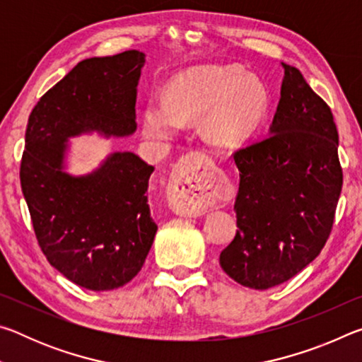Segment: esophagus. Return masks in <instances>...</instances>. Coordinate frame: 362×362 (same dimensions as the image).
<instances>
[{
	"label": "esophagus",
	"instance_id": "34e87169",
	"mask_svg": "<svg viewBox=\"0 0 362 362\" xmlns=\"http://www.w3.org/2000/svg\"><path fill=\"white\" fill-rule=\"evenodd\" d=\"M173 206L182 216H201L220 196L214 169L201 153H192L185 158L182 168L170 182Z\"/></svg>",
	"mask_w": 362,
	"mask_h": 362
}]
</instances>
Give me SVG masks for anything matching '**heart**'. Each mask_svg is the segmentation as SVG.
Here are the masks:
<instances>
[{
  "label": "heart",
  "mask_w": 362,
  "mask_h": 362,
  "mask_svg": "<svg viewBox=\"0 0 362 362\" xmlns=\"http://www.w3.org/2000/svg\"><path fill=\"white\" fill-rule=\"evenodd\" d=\"M267 107V90L255 76L238 66H198L170 83L168 99L150 97L144 126L148 136L168 139L182 121L203 115L201 129L211 144L236 146L260 126Z\"/></svg>",
  "instance_id": "heart-1"
}]
</instances>
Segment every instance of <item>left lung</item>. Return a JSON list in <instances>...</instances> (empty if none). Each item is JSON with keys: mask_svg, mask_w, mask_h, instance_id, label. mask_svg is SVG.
Instances as JSON below:
<instances>
[{"mask_svg": "<svg viewBox=\"0 0 362 362\" xmlns=\"http://www.w3.org/2000/svg\"><path fill=\"white\" fill-rule=\"evenodd\" d=\"M283 69L269 136L233 153L238 231L220 254L231 279L259 291L286 283L320 255L343 183L332 112L296 66Z\"/></svg>", "mask_w": 362, "mask_h": 362, "instance_id": "obj_1", "label": "left lung"}]
</instances>
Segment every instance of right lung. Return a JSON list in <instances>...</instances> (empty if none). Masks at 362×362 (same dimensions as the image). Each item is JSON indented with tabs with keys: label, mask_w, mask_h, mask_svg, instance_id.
Masks as SVG:
<instances>
[{
	"label": "right lung",
	"mask_w": 362,
	"mask_h": 362,
	"mask_svg": "<svg viewBox=\"0 0 362 362\" xmlns=\"http://www.w3.org/2000/svg\"><path fill=\"white\" fill-rule=\"evenodd\" d=\"M145 54L124 51L79 62L32 110L21 185L47 262L89 291L124 286L142 269L158 225L148 204L155 168L131 151L113 153L88 175L64 173L66 140L99 131H136Z\"/></svg>",
	"instance_id": "add662e5"
}]
</instances>
